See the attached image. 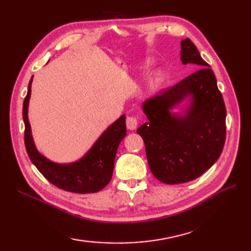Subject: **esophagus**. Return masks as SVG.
<instances>
[{
  "label": "esophagus",
  "instance_id": "esophagus-1",
  "mask_svg": "<svg viewBox=\"0 0 251 251\" xmlns=\"http://www.w3.org/2000/svg\"><path fill=\"white\" fill-rule=\"evenodd\" d=\"M126 125H127V128L130 130L136 129L138 126V119L136 116H127Z\"/></svg>",
  "mask_w": 251,
  "mask_h": 251
}]
</instances>
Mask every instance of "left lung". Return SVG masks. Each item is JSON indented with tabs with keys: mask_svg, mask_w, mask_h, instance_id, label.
I'll return each mask as SVG.
<instances>
[{
	"mask_svg": "<svg viewBox=\"0 0 251 251\" xmlns=\"http://www.w3.org/2000/svg\"><path fill=\"white\" fill-rule=\"evenodd\" d=\"M181 61L201 69L142 104L148 122L137 129L146 146L154 177L163 183L189 182L207 172L226 142V110L210 66L190 39L181 41ZM186 97L191 103L183 116L170 110Z\"/></svg>",
	"mask_w": 251,
	"mask_h": 251,
	"instance_id": "obj_1",
	"label": "left lung"
}]
</instances>
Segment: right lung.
<instances>
[{"label": "right lung", "instance_id": "add662e5", "mask_svg": "<svg viewBox=\"0 0 251 251\" xmlns=\"http://www.w3.org/2000/svg\"><path fill=\"white\" fill-rule=\"evenodd\" d=\"M33 78V76H32ZM30 79L28 93L24 101L25 145L31 162L39 172L57 188L73 193H96L110 182L113 175L117 148L126 136L125 115H122L103 131L85 156L72 164H57L47 159L36 150L28 120V105L31 96Z\"/></svg>", "mask_w": 251, "mask_h": 251}]
</instances>
